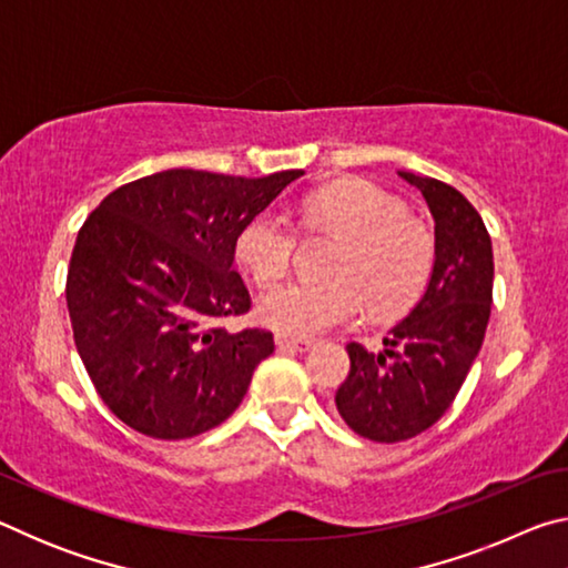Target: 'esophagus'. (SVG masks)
<instances>
[{"label": "esophagus", "mask_w": 568, "mask_h": 568, "mask_svg": "<svg viewBox=\"0 0 568 568\" xmlns=\"http://www.w3.org/2000/svg\"><path fill=\"white\" fill-rule=\"evenodd\" d=\"M275 345L281 351H311L313 348V341L307 338H291V335H283L277 333L275 335Z\"/></svg>", "instance_id": "34e87169"}]
</instances>
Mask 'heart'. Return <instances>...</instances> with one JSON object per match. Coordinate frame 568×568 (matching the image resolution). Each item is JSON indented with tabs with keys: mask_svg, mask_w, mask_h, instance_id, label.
<instances>
[{
	"mask_svg": "<svg viewBox=\"0 0 568 568\" xmlns=\"http://www.w3.org/2000/svg\"><path fill=\"white\" fill-rule=\"evenodd\" d=\"M295 226L303 235L338 237L325 265L331 281H297L267 293L257 313L285 335H315L373 315L410 307L436 261V235L368 180H343L307 195ZM297 231L281 213L255 215L240 230L235 255L257 287H271L295 261Z\"/></svg>",
	"mask_w": 568,
	"mask_h": 568,
	"instance_id": "heart-1",
	"label": "heart"
}]
</instances>
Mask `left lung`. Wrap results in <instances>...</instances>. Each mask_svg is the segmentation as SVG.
<instances>
[{"mask_svg":"<svg viewBox=\"0 0 568 568\" xmlns=\"http://www.w3.org/2000/svg\"><path fill=\"white\" fill-rule=\"evenodd\" d=\"M436 220V263L418 305L383 338V353L348 343L351 371L335 406L355 434L398 444L434 426L450 408L484 345L494 301L491 235L456 187L413 172Z\"/></svg>","mask_w":568,"mask_h":568,"instance_id":"left-lung-1","label":"left lung"}]
</instances>
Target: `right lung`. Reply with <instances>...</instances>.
<instances>
[{
    "mask_svg": "<svg viewBox=\"0 0 568 568\" xmlns=\"http://www.w3.org/2000/svg\"><path fill=\"white\" fill-rule=\"evenodd\" d=\"M303 170L235 178L165 170L110 192L77 233L67 271L77 353L114 416L180 440L233 413L273 333H227L250 311L235 240Z\"/></svg>",
    "mask_w": 568,
    "mask_h": 568,
    "instance_id": "obj_1",
    "label": "right lung"
}]
</instances>
